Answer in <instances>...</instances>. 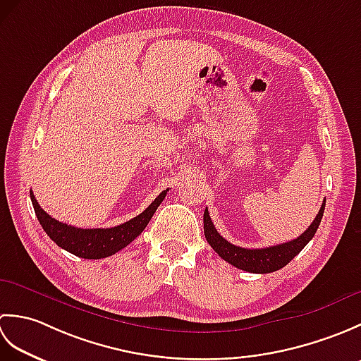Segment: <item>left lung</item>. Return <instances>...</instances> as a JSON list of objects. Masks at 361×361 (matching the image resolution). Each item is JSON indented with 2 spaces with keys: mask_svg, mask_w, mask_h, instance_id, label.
<instances>
[{
  "mask_svg": "<svg viewBox=\"0 0 361 361\" xmlns=\"http://www.w3.org/2000/svg\"><path fill=\"white\" fill-rule=\"evenodd\" d=\"M324 206H326V200L323 202V204H321V209L317 214L315 220L312 221V225L305 229L301 235L296 237V239L281 243V245H274V247L256 248V250L235 247V245L229 243L226 239H224V237L217 233V229L214 226L212 220L209 217L208 208H206L203 214L204 237L212 247V250L216 251L221 259H225L228 264L234 265L235 268H240V270L250 271V273H260V274L273 273L276 270H281L282 267H286L290 260L296 255H299L305 245L312 240V237L315 235L317 229L321 224V219H323Z\"/></svg>",
  "mask_w": 361,
  "mask_h": 361,
  "instance_id": "8db88e82",
  "label": "left lung"
}]
</instances>
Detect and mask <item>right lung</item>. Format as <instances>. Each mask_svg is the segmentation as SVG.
<instances>
[{
  "mask_svg": "<svg viewBox=\"0 0 361 361\" xmlns=\"http://www.w3.org/2000/svg\"><path fill=\"white\" fill-rule=\"evenodd\" d=\"M167 190L169 189L163 190L140 216L114 228H74L46 214L38 204L32 190H30V200H32L35 216L44 229V233L60 248L70 251L74 256H79L82 259H104L126 248L130 242L135 240L144 231V228L147 226L158 206L164 200Z\"/></svg>",
  "mask_w": 361,
  "mask_h": 361,
  "instance_id": "1",
  "label": "right lung"
}]
</instances>
